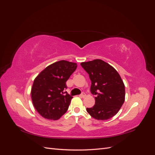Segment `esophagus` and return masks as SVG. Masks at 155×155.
I'll return each instance as SVG.
<instances>
[{
  "instance_id": "34e87169",
  "label": "esophagus",
  "mask_w": 155,
  "mask_h": 155,
  "mask_svg": "<svg viewBox=\"0 0 155 155\" xmlns=\"http://www.w3.org/2000/svg\"><path fill=\"white\" fill-rule=\"evenodd\" d=\"M79 96L80 97H85V96H86V94H85V93H84V92H83V93H81L80 95H79Z\"/></svg>"
}]
</instances>
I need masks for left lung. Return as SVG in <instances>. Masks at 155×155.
Listing matches in <instances>:
<instances>
[{"instance_id": "8db88e82", "label": "left lung", "mask_w": 155, "mask_h": 155, "mask_svg": "<svg viewBox=\"0 0 155 155\" xmlns=\"http://www.w3.org/2000/svg\"><path fill=\"white\" fill-rule=\"evenodd\" d=\"M91 80V92L95 105L87 108L92 118L107 120L116 115L125 101V85L118 72L101 59L81 63Z\"/></svg>"}]
</instances>
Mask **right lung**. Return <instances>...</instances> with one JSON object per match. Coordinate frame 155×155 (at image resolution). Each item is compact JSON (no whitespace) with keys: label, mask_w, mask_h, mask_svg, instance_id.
I'll use <instances>...</instances> for the list:
<instances>
[{"label":"right lung","mask_w":155,"mask_h":155,"mask_svg":"<svg viewBox=\"0 0 155 155\" xmlns=\"http://www.w3.org/2000/svg\"><path fill=\"white\" fill-rule=\"evenodd\" d=\"M76 68V63L61 60L49 65L35 79L31 100L43 118L56 120L67 111L72 96L64 92L66 82Z\"/></svg>","instance_id":"obj_1"}]
</instances>
